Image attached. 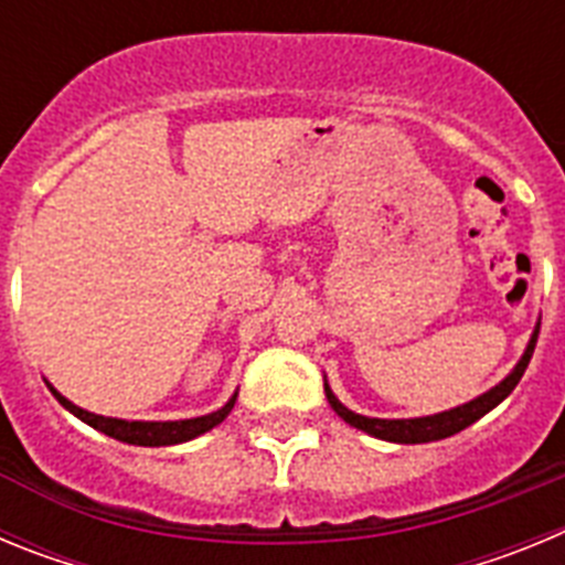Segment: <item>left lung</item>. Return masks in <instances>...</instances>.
Masks as SVG:
<instances>
[{
  "mask_svg": "<svg viewBox=\"0 0 565 565\" xmlns=\"http://www.w3.org/2000/svg\"><path fill=\"white\" fill-rule=\"evenodd\" d=\"M537 333H541V322L535 326V333L529 339L526 351H523L521 362L515 364V371L509 373L501 384H495L492 391H487L483 396L472 398V402L461 404V407H452V411H444L436 413V416H422V418H367V416H359V413L348 411L342 402L331 393L326 382V396L328 404H331L333 411H337L339 418L356 427V430H364L367 436H376L384 438V441H396V444H427V441H441V438H450L456 433H461L463 427L469 424H476L478 418L487 416L492 407L503 402L509 393L515 391V384L521 382L523 371L529 367V359L535 353V342H537Z\"/></svg>",
  "mask_w": 565,
  "mask_h": 565,
  "instance_id": "left-lung-1",
  "label": "left lung"
}]
</instances>
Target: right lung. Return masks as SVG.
Segmentation results:
<instances>
[{
    "label": "right lung",
    "mask_w": 565,
    "mask_h": 565,
    "mask_svg": "<svg viewBox=\"0 0 565 565\" xmlns=\"http://www.w3.org/2000/svg\"><path fill=\"white\" fill-rule=\"evenodd\" d=\"M50 393L58 398L62 407H67L70 413L76 418H82L84 424L89 427H96L102 430L104 436L115 438V441H124V444H138V447H169V444H183V441H192V438L203 436L209 433L212 427L223 422V418L232 413L234 402H237V393L223 404L221 411L209 413V416H198V418H183V422H124V418H107V416H96V413L82 411L78 404H73L70 398H64L62 393L47 382Z\"/></svg>",
    "instance_id": "obj_1"
}]
</instances>
